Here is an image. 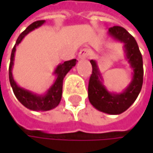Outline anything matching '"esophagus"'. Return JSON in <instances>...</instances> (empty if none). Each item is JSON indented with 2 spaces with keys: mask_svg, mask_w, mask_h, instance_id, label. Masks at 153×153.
Wrapping results in <instances>:
<instances>
[{
  "mask_svg": "<svg viewBox=\"0 0 153 153\" xmlns=\"http://www.w3.org/2000/svg\"><path fill=\"white\" fill-rule=\"evenodd\" d=\"M91 54H92V50L90 48H82L79 52L78 56H79V59H86L89 56H91Z\"/></svg>",
  "mask_w": 153,
  "mask_h": 153,
  "instance_id": "esophagus-1",
  "label": "esophagus"
}]
</instances>
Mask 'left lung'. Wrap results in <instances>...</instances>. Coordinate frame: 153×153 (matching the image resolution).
I'll return each mask as SVG.
<instances>
[{
	"label": "left lung",
	"mask_w": 153,
	"mask_h": 153,
	"mask_svg": "<svg viewBox=\"0 0 153 153\" xmlns=\"http://www.w3.org/2000/svg\"><path fill=\"white\" fill-rule=\"evenodd\" d=\"M107 35L115 42L123 43L125 59L132 69V79L121 92L108 90L96 60H90L92 74L88 82V99L97 110L107 114L118 115L131 106L142 89L143 69V57L135 38L123 27L109 28Z\"/></svg>",
	"instance_id": "obj_1"
}]
</instances>
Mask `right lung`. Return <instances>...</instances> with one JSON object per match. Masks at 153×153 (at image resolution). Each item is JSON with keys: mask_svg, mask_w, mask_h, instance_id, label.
Segmentation results:
<instances>
[{"mask_svg": "<svg viewBox=\"0 0 153 153\" xmlns=\"http://www.w3.org/2000/svg\"><path fill=\"white\" fill-rule=\"evenodd\" d=\"M45 22H46L45 20H40V21L33 22L18 36V38L16 42L15 46L11 52L10 64V68H9L10 82V85H11V88L13 89L16 97L24 106L26 107L29 110L35 111H49V110L56 108L59 105L61 98H62L64 78L73 67L75 66L77 63L76 59H73L70 61H65L62 64H58L53 73V74L56 76V79L53 82V84L48 88L46 92L43 94H37L29 89L24 88L20 87L16 82L13 74H12V69H13L14 60H15L16 48L21 43L23 39L28 33H30L33 30L41 27Z\"/></svg>", "mask_w": 153, "mask_h": 153, "instance_id": "obj_1", "label": "right lung"}]
</instances>
